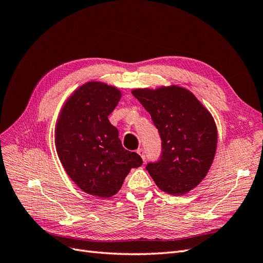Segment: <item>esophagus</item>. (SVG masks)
Segmentation results:
<instances>
[{"instance_id": "obj_1", "label": "esophagus", "mask_w": 263, "mask_h": 263, "mask_svg": "<svg viewBox=\"0 0 263 263\" xmlns=\"http://www.w3.org/2000/svg\"><path fill=\"white\" fill-rule=\"evenodd\" d=\"M137 154L141 157V159H142V160H146V153H145V150L144 149H142V148H139L138 150H137Z\"/></svg>"}]
</instances>
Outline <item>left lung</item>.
Listing matches in <instances>:
<instances>
[{
	"mask_svg": "<svg viewBox=\"0 0 263 263\" xmlns=\"http://www.w3.org/2000/svg\"><path fill=\"white\" fill-rule=\"evenodd\" d=\"M132 93L149 112L161 138L160 159L146 169L163 192L187 193L206 177L216 153L213 116L192 92L181 86Z\"/></svg>",
	"mask_w": 263,
	"mask_h": 263,
	"instance_id": "8db88e82",
	"label": "left lung"
}]
</instances>
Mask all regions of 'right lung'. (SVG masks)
Instances as JSON below:
<instances>
[{
    "mask_svg": "<svg viewBox=\"0 0 263 263\" xmlns=\"http://www.w3.org/2000/svg\"><path fill=\"white\" fill-rule=\"evenodd\" d=\"M117 87L87 82L77 89L63 105L54 142L68 176L85 193L107 198L121 190L132 168L142 160L126 150L108 115L121 100Z\"/></svg>",
    "mask_w": 263,
    "mask_h": 263,
    "instance_id": "add662e5",
    "label": "right lung"
}]
</instances>
